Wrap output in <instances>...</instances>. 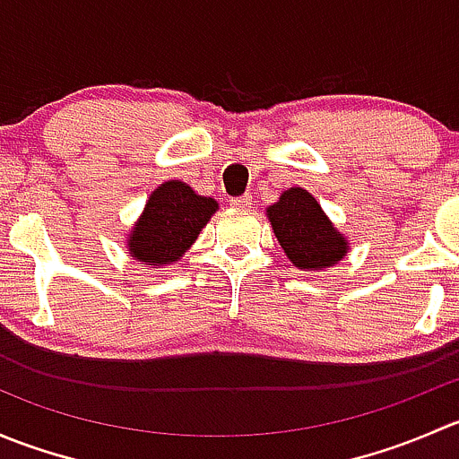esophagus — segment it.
<instances>
[{"label": "esophagus", "instance_id": "34e87169", "mask_svg": "<svg viewBox=\"0 0 459 459\" xmlns=\"http://www.w3.org/2000/svg\"><path fill=\"white\" fill-rule=\"evenodd\" d=\"M251 202H253V197L251 195H239V197H233V200H230V206H235V208H251Z\"/></svg>", "mask_w": 459, "mask_h": 459}]
</instances>
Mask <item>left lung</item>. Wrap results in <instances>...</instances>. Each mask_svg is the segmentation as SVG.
<instances>
[{"label": "left lung", "mask_w": 459, "mask_h": 459, "mask_svg": "<svg viewBox=\"0 0 459 459\" xmlns=\"http://www.w3.org/2000/svg\"><path fill=\"white\" fill-rule=\"evenodd\" d=\"M286 257L298 268L322 271L335 266L346 253V239L333 229L322 206L304 188H289L266 211Z\"/></svg>", "instance_id": "8db88e82"}]
</instances>
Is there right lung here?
<instances>
[{
  "label": "right lung",
  "mask_w": 459,
  "mask_h": 459,
  "mask_svg": "<svg viewBox=\"0 0 459 459\" xmlns=\"http://www.w3.org/2000/svg\"><path fill=\"white\" fill-rule=\"evenodd\" d=\"M217 211V202L202 197L184 182H166L152 191L143 215L133 229L131 255L151 266L178 262Z\"/></svg>",
  "instance_id": "1"
}]
</instances>
